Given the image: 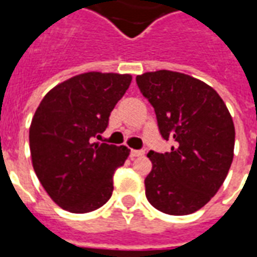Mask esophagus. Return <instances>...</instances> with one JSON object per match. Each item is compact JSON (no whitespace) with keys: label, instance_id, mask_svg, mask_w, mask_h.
<instances>
[{"label":"esophagus","instance_id":"34e87169","mask_svg":"<svg viewBox=\"0 0 257 257\" xmlns=\"http://www.w3.org/2000/svg\"><path fill=\"white\" fill-rule=\"evenodd\" d=\"M145 156V151L143 150H131V157H134V158H136V157H143Z\"/></svg>","mask_w":257,"mask_h":257}]
</instances>
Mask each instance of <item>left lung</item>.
I'll return each instance as SVG.
<instances>
[{"instance_id":"1","label":"left lung","mask_w":257,"mask_h":257,"mask_svg":"<svg viewBox=\"0 0 257 257\" xmlns=\"http://www.w3.org/2000/svg\"><path fill=\"white\" fill-rule=\"evenodd\" d=\"M154 107L160 134L175 140L169 153L151 150L146 197L156 209L183 216L208 204L224 182L234 157L235 129L213 88L187 74L160 70L136 77Z\"/></svg>"}]
</instances>
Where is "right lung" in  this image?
Masks as SVG:
<instances>
[{
	"mask_svg": "<svg viewBox=\"0 0 257 257\" xmlns=\"http://www.w3.org/2000/svg\"><path fill=\"white\" fill-rule=\"evenodd\" d=\"M129 74H79L42 99L30 126L33 168L48 195L73 213L100 208L112 194V176L122 167L125 146L92 143L131 85Z\"/></svg>",
	"mask_w": 257,
	"mask_h": 257,
	"instance_id": "1",
	"label": "right lung"
}]
</instances>
